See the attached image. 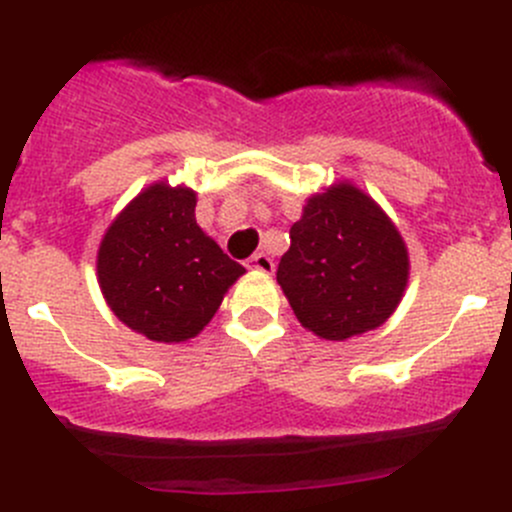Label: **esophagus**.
Listing matches in <instances>:
<instances>
[{"label":"esophagus","mask_w":512,"mask_h":512,"mask_svg":"<svg viewBox=\"0 0 512 512\" xmlns=\"http://www.w3.org/2000/svg\"><path fill=\"white\" fill-rule=\"evenodd\" d=\"M247 267H252V270L257 272H272L275 270V262H272V257L265 255V252H257V255H252L250 260H247Z\"/></svg>","instance_id":"obj_1"}]
</instances>
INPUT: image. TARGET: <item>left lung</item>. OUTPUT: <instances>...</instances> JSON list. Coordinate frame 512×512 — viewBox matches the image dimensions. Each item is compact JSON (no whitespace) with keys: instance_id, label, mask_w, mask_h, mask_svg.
<instances>
[{"instance_id":"left-lung-1","label":"left lung","mask_w":512,"mask_h":512,"mask_svg":"<svg viewBox=\"0 0 512 512\" xmlns=\"http://www.w3.org/2000/svg\"><path fill=\"white\" fill-rule=\"evenodd\" d=\"M409 252L379 205L342 183L304 205L277 265L294 314L329 342L381 327L401 302Z\"/></svg>"}]
</instances>
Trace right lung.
Returning <instances> with one entry per match:
<instances>
[{
	"mask_svg": "<svg viewBox=\"0 0 512 512\" xmlns=\"http://www.w3.org/2000/svg\"><path fill=\"white\" fill-rule=\"evenodd\" d=\"M98 285L123 324L153 342H185L213 319L245 272L195 223V193L143 190L103 235Z\"/></svg>",
	"mask_w": 512,
	"mask_h": 512,
	"instance_id": "1",
	"label": "right lung"
}]
</instances>
